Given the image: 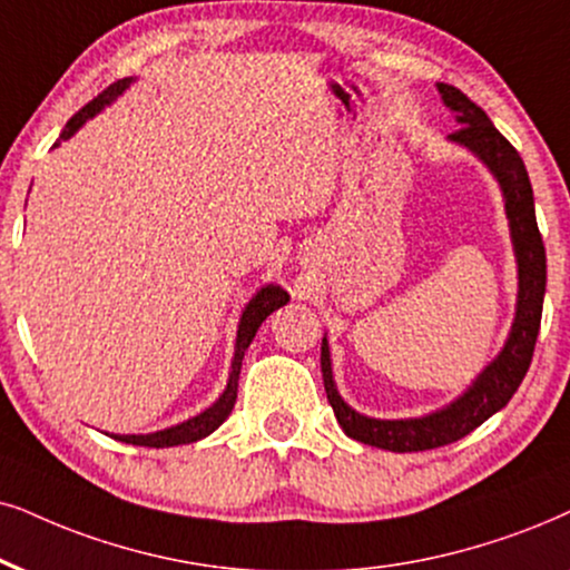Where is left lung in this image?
<instances>
[{"instance_id":"obj_1","label":"left lung","mask_w":570,"mask_h":570,"mask_svg":"<svg viewBox=\"0 0 570 570\" xmlns=\"http://www.w3.org/2000/svg\"><path fill=\"white\" fill-rule=\"evenodd\" d=\"M446 110L455 115L460 126L450 134L452 144L465 147L473 157L487 165L500 184L502 199H505V215L510 226V242H513L515 263H518V297H515V318L510 334L497 352L492 363L471 381L460 397L450 405L434 410V413L421 417H371L357 413L338 394L334 371H331V350L328 338L323 336L321 344V371L323 386H326L328 405L344 434L357 439V442L381 446L389 452H423L458 442L473 429H479L487 417L502 410L521 386L534 355V344L539 334V321H542V302L547 286V255L542 234L537 228L534 213V191H531L529 173L521 155L505 136L497 131L487 112L476 102L465 97L463 91L450 83H436Z\"/></svg>"}]
</instances>
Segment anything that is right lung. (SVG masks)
I'll use <instances>...</instances> for the list:
<instances>
[{
	"label": "right lung",
	"instance_id": "right-lung-1",
	"mask_svg": "<svg viewBox=\"0 0 570 570\" xmlns=\"http://www.w3.org/2000/svg\"><path fill=\"white\" fill-rule=\"evenodd\" d=\"M131 83H134V78H124V81H115L112 86H107V89L99 94L97 99H91L89 105L81 107V110H78L73 118L65 124L60 139H57L55 147H60V141H68L70 136H73L78 128L86 124V120H91L94 115L102 112L107 105H112L115 99H118L120 94H124ZM286 302H289V294L281 289L278 284H265L255 292V297H252L247 305H244L242 318H239V328H236V344H234V360H232V373H228V384H226V389H223L220 397L215 400L210 407L202 410L199 415L189 417V421L176 423V426H170V429L153 431V434H112V439H118V442H126V444L157 446V450H163V446L191 444V442H199V439L210 436L213 431L218 429L228 415H232V410L236 405V389H239V373H242L244 352H247L252 338H255L257 328L263 326V321L268 318L273 309L286 305Z\"/></svg>",
	"mask_w": 570,
	"mask_h": 570
}]
</instances>
